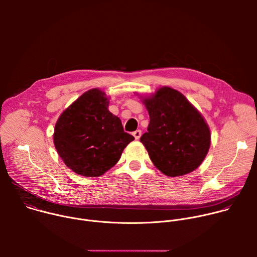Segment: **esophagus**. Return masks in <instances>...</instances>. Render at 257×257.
Returning a JSON list of instances; mask_svg holds the SVG:
<instances>
[{
  "instance_id": "obj_1",
  "label": "esophagus",
  "mask_w": 257,
  "mask_h": 257,
  "mask_svg": "<svg viewBox=\"0 0 257 257\" xmlns=\"http://www.w3.org/2000/svg\"><path fill=\"white\" fill-rule=\"evenodd\" d=\"M133 136L135 137V139H136V140H138V139L140 138V136H141V131H140V130H136V131H134V132H133Z\"/></svg>"
}]
</instances>
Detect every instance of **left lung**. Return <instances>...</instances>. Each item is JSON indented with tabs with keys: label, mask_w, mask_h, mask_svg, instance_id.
Returning <instances> with one entry per match:
<instances>
[{
	"label": "left lung",
	"mask_w": 257,
	"mask_h": 257,
	"mask_svg": "<svg viewBox=\"0 0 257 257\" xmlns=\"http://www.w3.org/2000/svg\"><path fill=\"white\" fill-rule=\"evenodd\" d=\"M150 115L140 142L158 170L179 177L196 170L210 146L209 127L198 109L180 91L162 86L140 95Z\"/></svg>",
	"instance_id": "8db88e82"
}]
</instances>
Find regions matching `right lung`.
I'll return each mask as SVG.
<instances>
[{"label": "right lung", "instance_id": "1", "mask_svg": "<svg viewBox=\"0 0 257 257\" xmlns=\"http://www.w3.org/2000/svg\"><path fill=\"white\" fill-rule=\"evenodd\" d=\"M108 97L98 88L85 91L60 115L54 144L64 164L84 177H98L113 168L134 137L108 111Z\"/></svg>", "mask_w": 257, "mask_h": 257}]
</instances>
